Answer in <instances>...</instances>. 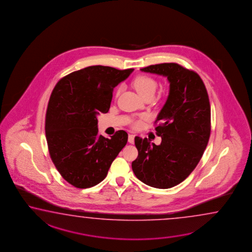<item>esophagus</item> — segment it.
<instances>
[{"instance_id":"obj_1","label":"esophagus","mask_w":252,"mask_h":252,"mask_svg":"<svg viewBox=\"0 0 252 252\" xmlns=\"http://www.w3.org/2000/svg\"><path fill=\"white\" fill-rule=\"evenodd\" d=\"M128 143H129V144H134V134H129V135H128Z\"/></svg>"}]
</instances>
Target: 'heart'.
<instances>
[{"label": "heart", "instance_id": "obj_1", "mask_svg": "<svg viewBox=\"0 0 252 252\" xmlns=\"http://www.w3.org/2000/svg\"><path fill=\"white\" fill-rule=\"evenodd\" d=\"M133 85L135 88V90L138 92L141 96L144 98L148 97V96H153L154 97V93H156V90L158 88V82L149 75H138L133 80ZM121 88H118L117 90V96L120 93ZM147 118L146 115H142L139 119L135 120L134 122V126L139 127L142 126L143 120H145Z\"/></svg>", "mask_w": 252, "mask_h": 252}]
</instances>
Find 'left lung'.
<instances>
[{
  "label": "left lung",
  "instance_id": "1",
  "mask_svg": "<svg viewBox=\"0 0 252 252\" xmlns=\"http://www.w3.org/2000/svg\"><path fill=\"white\" fill-rule=\"evenodd\" d=\"M142 72L162 75L170 82V93L155 123L159 145L135 136L138 156L132 162L134 175L144 184L170 189L195 170L208 144L210 102L200 76L175 63L144 67Z\"/></svg>",
  "mask_w": 252,
  "mask_h": 252
}]
</instances>
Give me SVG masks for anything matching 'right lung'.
Returning a JSON list of instances; mask_svg holds the SVG:
<instances>
[{
    "instance_id": "1",
    "label": "right lung",
    "mask_w": 252,
    "mask_h": 252,
    "mask_svg": "<svg viewBox=\"0 0 252 252\" xmlns=\"http://www.w3.org/2000/svg\"><path fill=\"white\" fill-rule=\"evenodd\" d=\"M134 69L93 65L62 78L47 105L46 137L52 161L63 178L78 189L101 182L127 143L119 130L106 138L98 134L99 113H108L114 88Z\"/></svg>"
}]
</instances>
